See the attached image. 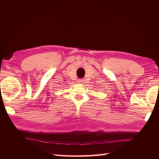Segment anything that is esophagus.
<instances>
[{
  "instance_id": "obj_1",
  "label": "esophagus",
  "mask_w": 159,
  "mask_h": 159,
  "mask_svg": "<svg viewBox=\"0 0 159 159\" xmlns=\"http://www.w3.org/2000/svg\"><path fill=\"white\" fill-rule=\"evenodd\" d=\"M83 82H84V80H83L82 79H80V80H78V84H83Z\"/></svg>"
}]
</instances>
